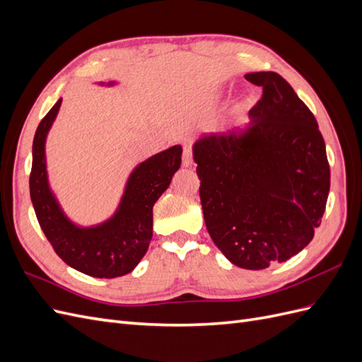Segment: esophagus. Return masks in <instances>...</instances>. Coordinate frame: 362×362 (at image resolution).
<instances>
[{
	"label": "esophagus",
	"instance_id": "esophagus-1",
	"mask_svg": "<svg viewBox=\"0 0 362 362\" xmlns=\"http://www.w3.org/2000/svg\"><path fill=\"white\" fill-rule=\"evenodd\" d=\"M193 164V154H192V149L189 146H185L182 151V166L189 168Z\"/></svg>",
	"mask_w": 362,
	"mask_h": 362
}]
</instances>
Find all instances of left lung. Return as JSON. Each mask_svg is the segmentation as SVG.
<instances>
[{"label":"left lung","instance_id":"8db88e82","mask_svg":"<svg viewBox=\"0 0 362 362\" xmlns=\"http://www.w3.org/2000/svg\"><path fill=\"white\" fill-rule=\"evenodd\" d=\"M262 87L250 122L193 146L208 234L233 264L267 269L308 246L322 223L331 170L308 107L276 72H250Z\"/></svg>","mask_w":362,"mask_h":362}]
</instances>
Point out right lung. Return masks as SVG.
<instances>
[{
  "mask_svg": "<svg viewBox=\"0 0 362 362\" xmlns=\"http://www.w3.org/2000/svg\"><path fill=\"white\" fill-rule=\"evenodd\" d=\"M62 100L40 120L33 140L30 198L37 222L56 254L72 269L93 278H117L144 258L152 238V206L181 166L182 148L175 145L152 156L129 175L117 211L107 222L80 228L63 214L49 190L45 140Z\"/></svg>",
  "mask_w": 362,
  "mask_h": 362,
  "instance_id": "add662e5",
  "label": "right lung"
}]
</instances>
